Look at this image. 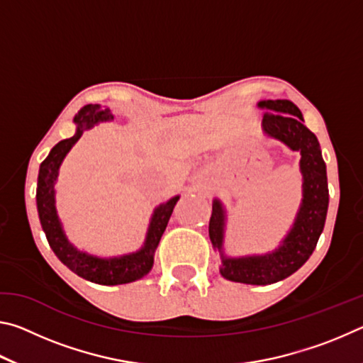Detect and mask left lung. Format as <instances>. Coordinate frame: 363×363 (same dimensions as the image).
Listing matches in <instances>:
<instances>
[{
  "instance_id": "left-lung-1",
  "label": "left lung",
  "mask_w": 363,
  "mask_h": 363,
  "mask_svg": "<svg viewBox=\"0 0 363 363\" xmlns=\"http://www.w3.org/2000/svg\"><path fill=\"white\" fill-rule=\"evenodd\" d=\"M257 107L266 110L262 118L264 134L301 155L303 199L298 213L279 247L262 255H225L227 210L219 199L213 200L208 232L213 248L220 255L219 272L224 279L247 285H270L296 272L315 250L327 219L328 182L320 144L315 134L306 128L301 110L286 99L259 101Z\"/></svg>"
}]
</instances>
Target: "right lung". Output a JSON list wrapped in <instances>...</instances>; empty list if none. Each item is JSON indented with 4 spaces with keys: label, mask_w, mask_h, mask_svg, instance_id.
Returning <instances> with one entry per match:
<instances>
[{
    "label": "right lung",
    "mask_w": 363,
    "mask_h": 363,
    "mask_svg": "<svg viewBox=\"0 0 363 363\" xmlns=\"http://www.w3.org/2000/svg\"><path fill=\"white\" fill-rule=\"evenodd\" d=\"M113 115L110 110H102L101 106H84L78 110L73 118L77 130L70 139H64L52 147L45 162L40 164L38 184H36V208L43 230L46 233L48 243L60 262H64L72 272H75L84 280L99 285H123L143 279L153 267V256L160 243L168 220L173 214L179 195L173 196L164 203L155 206L152 213L149 227H147L144 245L138 251L128 255L102 257L79 250L65 235L62 220H60L56 206V182L60 164L67 153L78 143L86 130L99 125V123L112 121Z\"/></svg>",
    "instance_id": "1"
}]
</instances>
